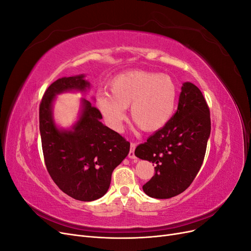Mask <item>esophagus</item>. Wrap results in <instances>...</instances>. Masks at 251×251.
<instances>
[{
  "label": "esophagus",
  "instance_id": "1",
  "mask_svg": "<svg viewBox=\"0 0 251 251\" xmlns=\"http://www.w3.org/2000/svg\"><path fill=\"white\" fill-rule=\"evenodd\" d=\"M135 148H136V143L135 142H131V149H130V151H128V158L131 159H135L136 156H135Z\"/></svg>",
  "mask_w": 251,
  "mask_h": 251
}]
</instances>
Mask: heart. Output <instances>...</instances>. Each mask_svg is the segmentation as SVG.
<instances>
[{
    "mask_svg": "<svg viewBox=\"0 0 251 251\" xmlns=\"http://www.w3.org/2000/svg\"><path fill=\"white\" fill-rule=\"evenodd\" d=\"M111 94L100 92L96 104L108 125L119 130L130 107L133 123L142 131L154 132L163 127L173 116L177 88L164 74L135 70L119 74L110 82Z\"/></svg>",
    "mask_w": 251,
    "mask_h": 251,
    "instance_id": "1",
    "label": "heart"
}]
</instances>
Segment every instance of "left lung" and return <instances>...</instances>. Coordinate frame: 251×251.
<instances>
[{
    "label": "left lung",
    "instance_id": "left-lung-1",
    "mask_svg": "<svg viewBox=\"0 0 251 251\" xmlns=\"http://www.w3.org/2000/svg\"><path fill=\"white\" fill-rule=\"evenodd\" d=\"M209 135L207 102L198 87L184 82L177 111L169 123L135 150L138 158L156 165L143 192L156 199L183 193L201 169Z\"/></svg>",
    "mask_w": 251,
    "mask_h": 251
}]
</instances>
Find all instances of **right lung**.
Returning <instances> with one entry per match:
<instances>
[{"label":"right lung","mask_w":251,"mask_h":251,"mask_svg":"<svg viewBox=\"0 0 251 251\" xmlns=\"http://www.w3.org/2000/svg\"><path fill=\"white\" fill-rule=\"evenodd\" d=\"M83 75L62 77L45 91L40 104V132L44 160L54 183L71 198L94 201L108 192L114 169L130 151V142L100 123V111L83 100L79 120L71 131H60L52 117L56 94L85 91Z\"/></svg>","instance_id":"1"}]
</instances>
